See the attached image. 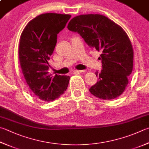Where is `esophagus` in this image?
I'll use <instances>...</instances> for the list:
<instances>
[{
    "label": "esophagus",
    "mask_w": 149,
    "mask_h": 149,
    "mask_svg": "<svg viewBox=\"0 0 149 149\" xmlns=\"http://www.w3.org/2000/svg\"><path fill=\"white\" fill-rule=\"evenodd\" d=\"M85 71L84 70H75V71H73L74 74H77V73H81V72H84Z\"/></svg>",
    "instance_id": "1"
}]
</instances>
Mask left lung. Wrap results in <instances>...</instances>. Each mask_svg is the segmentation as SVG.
Returning <instances> with one entry per match:
<instances>
[{
  "instance_id": "8db88e82",
  "label": "left lung",
  "mask_w": 149,
  "mask_h": 149,
  "mask_svg": "<svg viewBox=\"0 0 149 149\" xmlns=\"http://www.w3.org/2000/svg\"><path fill=\"white\" fill-rule=\"evenodd\" d=\"M67 29L79 33L89 47L102 53L99 60L102 69L95 72L99 81L89 89L91 93L103 100L120 96L133 69L134 52L127 33L118 24L99 14L74 17Z\"/></svg>"
}]
</instances>
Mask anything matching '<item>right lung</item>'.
<instances>
[{
  "label": "right lung",
  "mask_w": 149,
  "mask_h": 149,
  "mask_svg": "<svg viewBox=\"0 0 149 149\" xmlns=\"http://www.w3.org/2000/svg\"><path fill=\"white\" fill-rule=\"evenodd\" d=\"M71 17L41 14L27 24L20 38L19 56L22 74L33 94L47 102L58 99L68 87L69 76L49 74L48 60L56 45L58 33Z\"/></svg>",
  "instance_id": "obj_1"
}]
</instances>
